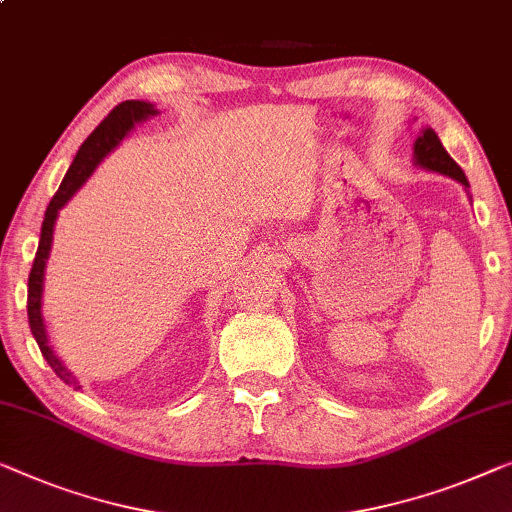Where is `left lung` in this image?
Returning a JSON list of instances; mask_svg holds the SVG:
<instances>
[{
    "label": "left lung",
    "instance_id": "8db88e82",
    "mask_svg": "<svg viewBox=\"0 0 512 512\" xmlns=\"http://www.w3.org/2000/svg\"><path fill=\"white\" fill-rule=\"evenodd\" d=\"M413 161L416 166L432 170V173H441L446 177H453L459 184H464V189H469V180H466L464 170L455 164V159L446 152V147L441 145L439 136L434 129H422L420 136L413 143Z\"/></svg>",
    "mask_w": 512,
    "mask_h": 512
}]
</instances>
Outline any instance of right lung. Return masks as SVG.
I'll list each match as a JSON object with an SVG mask.
<instances>
[{
	"label": "right lung",
	"instance_id": "obj_1",
	"mask_svg": "<svg viewBox=\"0 0 512 512\" xmlns=\"http://www.w3.org/2000/svg\"><path fill=\"white\" fill-rule=\"evenodd\" d=\"M159 110L154 108V103L147 101H122L120 106H115L110 110L106 120H103L99 127H96L76 154L71 168L66 170L62 184H59L57 194L50 201L48 210H46V219H43L41 226V240H39V249H36L34 256V265L32 272H29V281H27V316H29V328H32V335L39 344L43 358L48 360V365L53 367V372L62 379L64 383L73 385V388L80 390L83 385H78L76 376H73L69 369L64 367V362L57 358L53 346H50L48 332H46V323H43V314H41V298H43V277H46V263L50 256V247H53V231H55V221L57 214L62 207L69 203V198L76 194V191L83 187L87 182V177L94 173V168L101 164V159L106 157L110 150H115L117 145L122 143V138L136 127L138 122H145L147 117L157 115Z\"/></svg>",
	"mask_w": 512,
	"mask_h": 512
}]
</instances>
